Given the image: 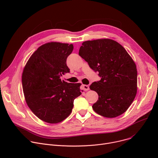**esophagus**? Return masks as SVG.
Returning <instances> with one entry per match:
<instances>
[{
  "instance_id": "1",
  "label": "esophagus",
  "mask_w": 158,
  "mask_h": 158,
  "mask_svg": "<svg viewBox=\"0 0 158 158\" xmlns=\"http://www.w3.org/2000/svg\"><path fill=\"white\" fill-rule=\"evenodd\" d=\"M81 89H82V90H83L85 91H87V90H89V85H82Z\"/></svg>"
}]
</instances>
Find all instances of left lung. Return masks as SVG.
<instances>
[{
  "label": "left lung",
  "mask_w": 158,
  "mask_h": 158,
  "mask_svg": "<svg viewBox=\"0 0 158 158\" xmlns=\"http://www.w3.org/2000/svg\"><path fill=\"white\" fill-rule=\"evenodd\" d=\"M79 55L101 77L90 86L99 95L94 111L106 118L124 113L137 89L136 65L125 48L111 39L89 40L82 44Z\"/></svg>",
  "instance_id": "8db88e82"
}]
</instances>
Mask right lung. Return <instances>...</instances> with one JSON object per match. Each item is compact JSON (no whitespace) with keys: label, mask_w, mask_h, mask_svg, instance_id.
Segmentation results:
<instances>
[{"label":"right lung","mask_w":158,"mask_h":158,"mask_svg":"<svg viewBox=\"0 0 158 158\" xmlns=\"http://www.w3.org/2000/svg\"><path fill=\"white\" fill-rule=\"evenodd\" d=\"M73 44L51 42L41 45L30 57L22 75L25 98L31 111L48 123H57L71 113L73 101L81 95V83L60 79L69 73L67 57Z\"/></svg>","instance_id":"obj_1"}]
</instances>
